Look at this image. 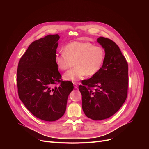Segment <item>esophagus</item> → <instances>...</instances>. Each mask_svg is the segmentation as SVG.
<instances>
[{
    "mask_svg": "<svg viewBox=\"0 0 149 149\" xmlns=\"http://www.w3.org/2000/svg\"><path fill=\"white\" fill-rule=\"evenodd\" d=\"M74 88H78V85L75 83H74Z\"/></svg>",
    "mask_w": 149,
    "mask_h": 149,
    "instance_id": "34e87169",
    "label": "esophagus"
}]
</instances>
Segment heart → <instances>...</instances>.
Masks as SVG:
<instances>
[{"label":"heart","mask_w":149,"mask_h":149,"mask_svg":"<svg viewBox=\"0 0 149 149\" xmlns=\"http://www.w3.org/2000/svg\"><path fill=\"white\" fill-rule=\"evenodd\" d=\"M105 58L104 49L90 42H72L65 47V51L55 55L58 67L65 71L75 63V67L63 75L64 79L77 82L87 75L92 76L101 68Z\"/></svg>","instance_id":"obj_1"}]
</instances>
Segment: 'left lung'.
Instances as JSON below:
<instances>
[{"label":"left lung","instance_id":"8db88e82","mask_svg":"<svg viewBox=\"0 0 149 149\" xmlns=\"http://www.w3.org/2000/svg\"><path fill=\"white\" fill-rule=\"evenodd\" d=\"M97 41L105 49L103 65L79 86L83 111L93 120L108 118L117 113L126 100L129 86L128 63L118 46L104 37Z\"/></svg>","mask_w":149,"mask_h":149}]
</instances>
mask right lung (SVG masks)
<instances>
[{
	"mask_svg": "<svg viewBox=\"0 0 149 149\" xmlns=\"http://www.w3.org/2000/svg\"><path fill=\"white\" fill-rule=\"evenodd\" d=\"M59 36L48 35L29 45L17 69L19 97L36 117L54 121L64 114L72 82L62 81L55 57ZM58 84L59 86H56Z\"/></svg>",
	"mask_w": 149,
	"mask_h": 149,
	"instance_id": "add662e5",
	"label": "right lung"
}]
</instances>
